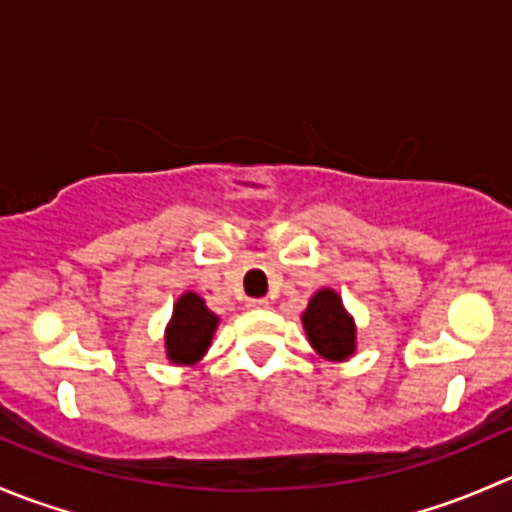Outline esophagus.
I'll list each match as a JSON object with an SVG mask.
<instances>
[{
	"mask_svg": "<svg viewBox=\"0 0 512 512\" xmlns=\"http://www.w3.org/2000/svg\"><path fill=\"white\" fill-rule=\"evenodd\" d=\"M270 302L267 299H247V309H267Z\"/></svg>",
	"mask_w": 512,
	"mask_h": 512,
	"instance_id": "1",
	"label": "esophagus"
}]
</instances>
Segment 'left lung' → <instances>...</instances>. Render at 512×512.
Returning <instances> with one entry per match:
<instances>
[{
    "label": "left lung",
    "mask_w": 512,
    "mask_h": 512,
    "mask_svg": "<svg viewBox=\"0 0 512 512\" xmlns=\"http://www.w3.org/2000/svg\"><path fill=\"white\" fill-rule=\"evenodd\" d=\"M304 332L314 352L329 361H344L356 352L354 319L334 289H319L302 314Z\"/></svg>",
    "instance_id": "left-lung-1"
}]
</instances>
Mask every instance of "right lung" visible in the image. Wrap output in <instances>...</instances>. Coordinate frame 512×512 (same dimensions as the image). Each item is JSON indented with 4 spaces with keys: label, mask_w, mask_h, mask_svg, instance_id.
Segmentation results:
<instances>
[{
    "label": "right lung",
    "mask_w": 512,
    "mask_h": 512,
    "mask_svg": "<svg viewBox=\"0 0 512 512\" xmlns=\"http://www.w3.org/2000/svg\"><path fill=\"white\" fill-rule=\"evenodd\" d=\"M218 314L205 307L203 297L195 292L180 294L165 327V352L173 364H198L208 352L213 334L218 329Z\"/></svg>",
    "instance_id": "add662e5"
}]
</instances>
